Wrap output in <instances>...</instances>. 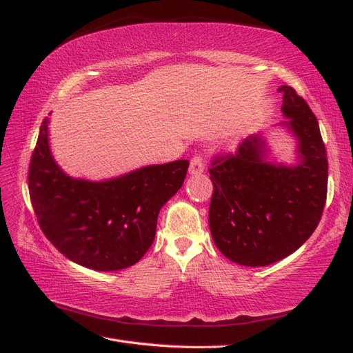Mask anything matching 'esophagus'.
I'll list each match as a JSON object with an SVG mask.
<instances>
[{"label":"esophagus","mask_w":353,"mask_h":353,"mask_svg":"<svg viewBox=\"0 0 353 353\" xmlns=\"http://www.w3.org/2000/svg\"><path fill=\"white\" fill-rule=\"evenodd\" d=\"M205 170V165H203V161H201V157L196 156L192 157L191 162H190V168H188V172L191 176L194 174H200V172H203Z\"/></svg>","instance_id":"esophagus-1"}]
</instances>
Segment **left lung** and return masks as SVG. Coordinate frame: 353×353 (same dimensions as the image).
Instances as JSON below:
<instances>
[{
	"instance_id": "left-lung-1",
	"label": "left lung",
	"mask_w": 353,
	"mask_h": 353,
	"mask_svg": "<svg viewBox=\"0 0 353 353\" xmlns=\"http://www.w3.org/2000/svg\"><path fill=\"white\" fill-rule=\"evenodd\" d=\"M277 91L285 119L274 127L296 141L294 162L273 159L268 132H258L209 168L212 239L224 256L245 267L294 253L316 230L326 201L327 159L317 119L294 89Z\"/></svg>"
}]
</instances>
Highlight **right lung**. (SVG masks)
<instances>
[{"instance_id": "add662e5", "label": "right lung", "mask_w": 353, "mask_h": 353, "mask_svg": "<svg viewBox=\"0 0 353 353\" xmlns=\"http://www.w3.org/2000/svg\"><path fill=\"white\" fill-rule=\"evenodd\" d=\"M45 118L28 171L42 232L65 258L95 272H118L144 256L162 206L182 188L188 161L145 165L125 174L72 177L52 156Z\"/></svg>"}]
</instances>
